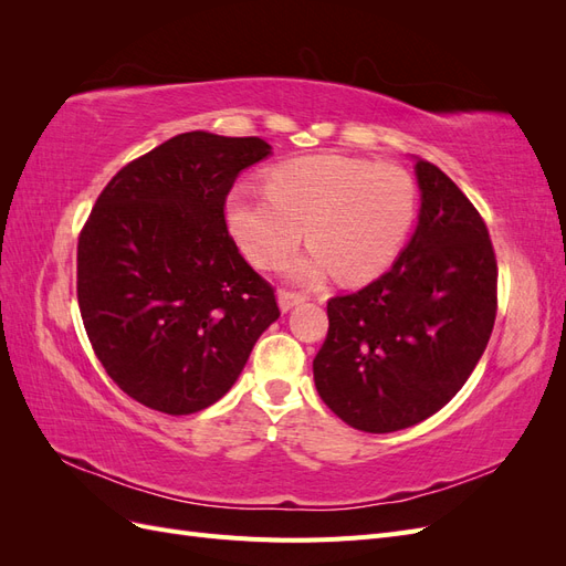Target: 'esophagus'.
<instances>
[{
	"label": "esophagus",
	"instance_id": "1",
	"mask_svg": "<svg viewBox=\"0 0 566 566\" xmlns=\"http://www.w3.org/2000/svg\"><path fill=\"white\" fill-rule=\"evenodd\" d=\"M306 297L302 295V293H293V290H279V306H281V310L283 312H290V310H293V306L295 304H300V302H304Z\"/></svg>",
	"mask_w": 566,
	"mask_h": 566
}]
</instances>
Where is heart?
Here are the masks:
<instances>
[{"label":"heart","instance_id":"obj_1","mask_svg":"<svg viewBox=\"0 0 566 566\" xmlns=\"http://www.w3.org/2000/svg\"><path fill=\"white\" fill-rule=\"evenodd\" d=\"M418 191L403 167L347 156H312L273 167L266 191L238 188L227 217L238 245L260 269H276L302 241L314 248L293 276L364 281L385 271L416 224Z\"/></svg>","mask_w":566,"mask_h":566}]
</instances>
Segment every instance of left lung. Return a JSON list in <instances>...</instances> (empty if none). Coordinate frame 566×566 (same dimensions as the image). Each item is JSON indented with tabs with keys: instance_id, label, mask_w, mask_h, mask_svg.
Segmentation results:
<instances>
[{
	"instance_id": "8db88e82",
	"label": "left lung",
	"mask_w": 566,
	"mask_h": 566,
	"mask_svg": "<svg viewBox=\"0 0 566 566\" xmlns=\"http://www.w3.org/2000/svg\"><path fill=\"white\" fill-rule=\"evenodd\" d=\"M418 229L394 266L328 300L314 358L318 397L361 432L385 434L447 406L482 358L499 310V264L482 214L427 160Z\"/></svg>"
}]
</instances>
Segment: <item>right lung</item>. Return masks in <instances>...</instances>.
Here are the masks:
<instances>
[{
    "instance_id": "add662e5",
    "label": "right lung",
    "mask_w": 566,
    "mask_h": 566,
    "mask_svg": "<svg viewBox=\"0 0 566 566\" xmlns=\"http://www.w3.org/2000/svg\"><path fill=\"white\" fill-rule=\"evenodd\" d=\"M269 153L260 136L177 134L96 198L77 238V304L101 366L134 401L167 416L212 406L281 316L224 214L235 177Z\"/></svg>"
}]
</instances>
